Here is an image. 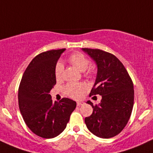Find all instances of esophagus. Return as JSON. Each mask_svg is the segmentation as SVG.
<instances>
[{"mask_svg":"<svg viewBox=\"0 0 153 153\" xmlns=\"http://www.w3.org/2000/svg\"><path fill=\"white\" fill-rule=\"evenodd\" d=\"M83 103H84V102H83V101H78V102H76V105H77L78 106H82Z\"/></svg>","mask_w":153,"mask_h":153,"instance_id":"obj_1","label":"esophagus"}]
</instances>
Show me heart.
<instances>
[{
    "label": "heart",
    "instance_id": "obj_1",
    "mask_svg": "<svg viewBox=\"0 0 153 153\" xmlns=\"http://www.w3.org/2000/svg\"><path fill=\"white\" fill-rule=\"evenodd\" d=\"M68 61L70 62L73 66L77 68L79 71H85L87 70L86 75L88 76H92L93 74V70L91 67H89L90 66V61L86 56L80 53H75L70 57L68 58ZM55 76L56 79H61L63 76V66L61 63H57L55 67ZM87 90V86L83 83H67L66 86L63 87V92L68 97H72V98H79L81 94L84 93Z\"/></svg>",
    "mask_w": 153,
    "mask_h": 153
}]
</instances>
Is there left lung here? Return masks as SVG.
Here are the masks:
<instances>
[{
	"label": "left lung",
	"mask_w": 153,
	"mask_h": 153,
	"mask_svg": "<svg viewBox=\"0 0 153 153\" xmlns=\"http://www.w3.org/2000/svg\"><path fill=\"white\" fill-rule=\"evenodd\" d=\"M97 65V75L90 97L100 95V103H87L93 109L85 118L89 130L98 137L109 139L120 133L130 118L133 103V83L117 56L99 49L82 48Z\"/></svg>",
	"instance_id": "left-lung-1"
}]
</instances>
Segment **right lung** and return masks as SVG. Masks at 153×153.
<instances>
[{"label": "right lung", "instance_id": "add662e5", "mask_svg": "<svg viewBox=\"0 0 153 153\" xmlns=\"http://www.w3.org/2000/svg\"><path fill=\"white\" fill-rule=\"evenodd\" d=\"M66 49L43 52L33 58L23 74L18 89V104L30 129L45 139L65 129L76 102L68 98L53 102L50 92L56 84L55 67Z\"/></svg>", "mask_w": 153, "mask_h": 153}]
</instances>
